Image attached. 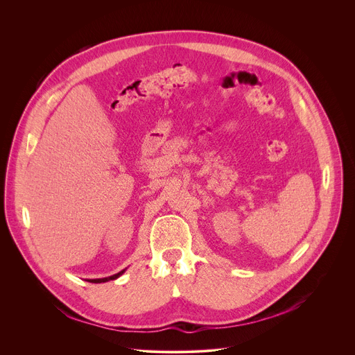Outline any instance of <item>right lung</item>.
<instances>
[{
    "label": "right lung",
    "instance_id": "add662e5",
    "mask_svg": "<svg viewBox=\"0 0 355 355\" xmlns=\"http://www.w3.org/2000/svg\"><path fill=\"white\" fill-rule=\"evenodd\" d=\"M125 271V270H123ZM123 271L115 274V275H111V277H107V278H96V279H89V282L92 284H101V282H107V281H111V279H116L121 274H123Z\"/></svg>",
    "mask_w": 355,
    "mask_h": 355
}]
</instances>
